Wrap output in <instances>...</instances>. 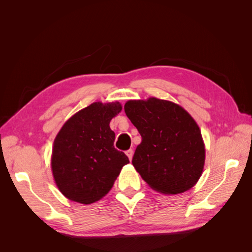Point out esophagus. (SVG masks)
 Masks as SVG:
<instances>
[{"label": "esophagus", "instance_id": "obj_1", "mask_svg": "<svg viewBox=\"0 0 252 252\" xmlns=\"http://www.w3.org/2000/svg\"><path fill=\"white\" fill-rule=\"evenodd\" d=\"M126 155H127V157L129 158V159H130V161H131L132 156H133V150H132V149H128V150L126 151Z\"/></svg>", "mask_w": 252, "mask_h": 252}]
</instances>
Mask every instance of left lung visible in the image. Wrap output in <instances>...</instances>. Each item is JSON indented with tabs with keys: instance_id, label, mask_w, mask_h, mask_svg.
I'll return each instance as SVG.
<instances>
[{
	"instance_id": "obj_1",
	"label": "left lung",
	"mask_w": 252,
	"mask_h": 252,
	"mask_svg": "<svg viewBox=\"0 0 252 252\" xmlns=\"http://www.w3.org/2000/svg\"><path fill=\"white\" fill-rule=\"evenodd\" d=\"M124 109L142 136L132 158L142 179L164 194L192 188L205 163V145L192 117L180 105L157 97L128 101Z\"/></svg>"
}]
</instances>
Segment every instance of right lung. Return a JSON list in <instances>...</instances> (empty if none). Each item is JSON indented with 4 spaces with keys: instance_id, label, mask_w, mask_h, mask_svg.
<instances>
[{
    "instance_id": "1",
    "label": "right lung",
    "mask_w": 252,
    "mask_h": 252,
    "mask_svg": "<svg viewBox=\"0 0 252 252\" xmlns=\"http://www.w3.org/2000/svg\"><path fill=\"white\" fill-rule=\"evenodd\" d=\"M119 102H95L77 112L61 128L52 148L51 169L60 191L67 199L91 204L109 192L123 166L124 152L114 148L112 118Z\"/></svg>"
}]
</instances>
